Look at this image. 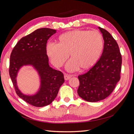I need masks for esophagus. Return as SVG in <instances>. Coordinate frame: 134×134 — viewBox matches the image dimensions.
I'll list each match as a JSON object with an SVG mask.
<instances>
[{
	"label": "esophagus",
	"mask_w": 134,
	"mask_h": 134,
	"mask_svg": "<svg viewBox=\"0 0 134 134\" xmlns=\"http://www.w3.org/2000/svg\"><path fill=\"white\" fill-rule=\"evenodd\" d=\"M71 78V75H69L68 74H65L64 75V78L65 80H69V79H70Z\"/></svg>",
	"instance_id": "34e87169"
}]
</instances>
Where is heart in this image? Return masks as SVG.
I'll return each mask as SVG.
<instances>
[{"mask_svg": "<svg viewBox=\"0 0 134 134\" xmlns=\"http://www.w3.org/2000/svg\"><path fill=\"white\" fill-rule=\"evenodd\" d=\"M59 43L49 42L47 54L52 63L60 67L69 57L66 65L69 71L91 68L98 60L103 46L102 36L98 31L76 30L68 31L59 37Z\"/></svg>", "mask_w": 134, "mask_h": 134, "instance_id": "obj_1", "label": "heart"}]
</instances>
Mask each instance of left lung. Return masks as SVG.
Instances as JSON below:
<instances>
[{"mask_svg": "<svg viewBox=\"0 0 134 134\" xmlns=\"http://www.w3.org/2000/svg\"><path fill=\"white\" fill-rule=\"evenodd\" d=\"M104 39L103 51L99 59L85 74L79 75V97L95 102L110 95L121 78L122 56L116 40L109 32L99 27Z\"/></svg>", "mask_w": 134, "mask_h": 134, "instance_id": "1", "label": "left lung"}]
</instances>
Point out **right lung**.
I'll return each mask as SVG.
<instances>
[{
  "label": "right lung",
  "instance_id": "add662e5",
  "mask_svg": "<svg viewBox=\"0 0 134 134\" xmlns=\"http://www.w3.org/2000/svg\"><path fill=\"white\" fill-rule=\"evenodd\" d=\"M55 33L56 30L48 28L36 30L20 40L10 54L9 72L15 92L20 98L35 107L51 104L64 82L63 72L50 67L46 54L47 40ZM26 64L34 66L41 78V88L34 96L22 94L16 86L17 72L20 67Z\"/></svg>",
  "mask_w": 134,
  "mask_h": 134
}]
</instances>
